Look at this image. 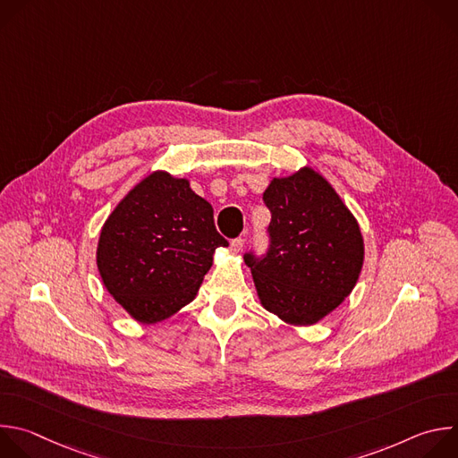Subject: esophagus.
Here are the masks:
<instances>
[{
    "mask_svg": "<svg viewBox=\"0 0 458 458\" xmlns=\"http://www.w3.org/2000/svg\"><path fill=\"white\" fill-rule=\"evenodd\" d=\"M242 246H244V239L242 237H235V239H232V242H230V248H232V251H241L242 250Z\"/></svg>",
    "mask_w": 458,
    "mask_h": 458,
    "instance_id": "1",
    "label": "esophagus"
}]
</instances>
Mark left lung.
<instances>
[{
    "mask_svg": "<svg viewBox=\"0 0 458 458\" xmlns=\"http://www.w3.org/2000/svg\"><path fill=\"white\" fill-rule=\"evenodd\" d=\"M272 214L268 250L244 253L257 295L290 324H315L353 290L364 259L355 217L311 168L274 179L263 193Z\"/></svg>",
    "mask_w": 458,
    "mask_h": 458,
    "instance_id": "left-lung-1",
    "label": "left lung"
}]
</instances>
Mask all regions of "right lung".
<instances>
[{"label":"right lung","instance_id":"right-lung-1","mask_svg":"<svg viewBox=\"0 0 458 458\" xmlns=\"http://www.w3.org/2000/svg\"><path fill=\"white\" fill-rule=\"evenodd\" d=\"M219 246L228 241L216 230L212 205L186 179L154 172L106 219L98 268L112 297L152 324L193 301Z\"/></svg>","mask_w":458,"mask_h":458}]
</instances>
